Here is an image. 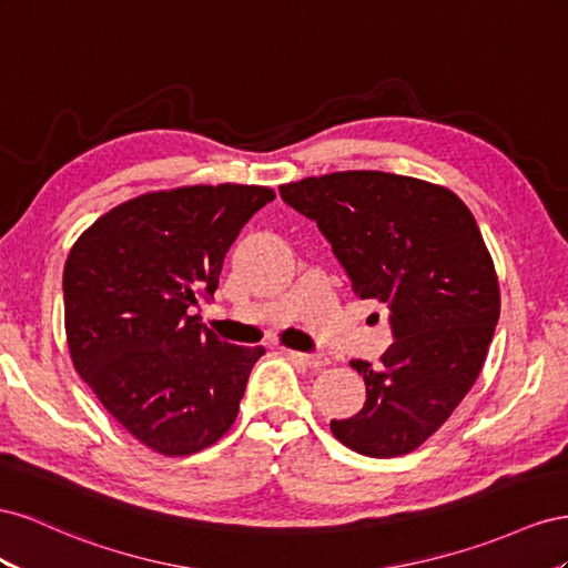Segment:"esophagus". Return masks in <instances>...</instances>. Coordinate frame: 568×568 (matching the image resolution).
Returning a JSON list of instances; mask_svg holds the SVG:
<instances>
[{
    "instance_id": "obj_1",
    "label": "esophagus",
    "mask_w": 568,
    "mask_h": 568,
    "mask_svg": "<svg viewBox=\"0 0 568 568\" xmlns=\"http://www.w3.org/2000/svg\"><path fill=\"white\" fill-rule=\"evenodd\" d=\"M287 356H293L295 362H300V364H304V366H310V368H321V366L328 364L326 356L310 354V352H287Z\"/></svg>"
}]
</instances>
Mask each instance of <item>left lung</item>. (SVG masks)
<instances>
[{
    "mask_svg": "<svg viewBox=\"0 0 568 568\" xmlns=\"http://www.w3.org/2000/svg\"><path fill=\"white\" fill-rule=\"evenodd\" d=\"M281 197L316 221L354 295L390 310L383 364L352 362L364 407L331 430L366 457L409 455L471 390L495 335L499 285L476 219L452 190L383 171L304 178Z\"/></svg>",
    "mask_w": 568,
    "mask_h": 568,
    "instance_id": "1",
    "label": "left lung"
}]
</instances>
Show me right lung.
<instances>
[{
	"instance_id": "add662e5",
	"label": "right lung",
	"mask_w": 568,
	"mask_h": 568,
	"mask_svg": "<svg viewBox=\"0 0 568 568\" xmlns=\"http://www.w3.org/2000/svg\"><path fill=\"white\" fill-rule=\"evenodd\" d=\"M275 197L262 185H190L113 206L63 266L73 366L142 445L187 457L233 426L264 347H240L190 314L212 300L225 252Z\"/></svg>"
}]
</instances>
